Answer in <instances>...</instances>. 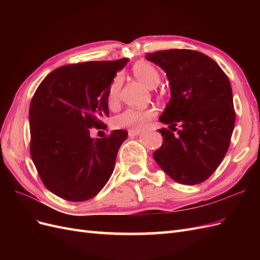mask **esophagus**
<instances>
[{
  "label": "esophagus",
  "mask_w": 260,
  "mask_h": 260,
  "mask_svg": "<svg viewBox=\"0 0 260 260\" xmlns=\"http://www.w3.org/2000/svg\"><path fill=\"white\" fill-rule=\"evenodd\" d=\"M141 133H142V131H140V130H129V136L130 137L139 136V135H141Z\"/></svg>",
  "instance_id": "1"
}]
</instances>
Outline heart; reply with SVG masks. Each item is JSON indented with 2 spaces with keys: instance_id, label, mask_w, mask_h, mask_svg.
Wrapping results in <instances>:
<instances>
[{
  "instance_id": "1",
  "label": "heart",
  "mask_w": 260,
  "mask_h": 260,
  "mask_svg": "<svg viewBox=\"0 0 260 260\" xmlns=\"http://www.w3.org/2000/svg\"><path fill=\"white\" fill-rule=\"evenodd\" d=\"M132 73L138 79L143 82L148 88L154 86L159 82V73L152 64L145 61H140L132 67ZM121 88V77L116 76L111 85H109L107 94V104L109 107H115L119 101V91ZM155 109H135L130 108L118 115L114 125L116 128H124L130 130H143L155 117Z\"/></svg>"
}]
</instances>
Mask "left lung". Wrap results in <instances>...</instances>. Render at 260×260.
<instances>
[{"label": "left lung", "mask_w": 260, "mask_h": 260, "mask_svg": "<svg viewBox=\"0 0 260 260\" xmlns=\"http://www.w3.org/2000/svg\"><path fill=\"white\" fill-rule=\"evenodd\" d=\"M146 58L165 70L170 83L171 99L159 121L175 131L180 124L177 134L159 129L164 142L154 159L177 182L202 183L230 146L235 111L229 78L214 59L198 51H157Z\"/></svg>", "instance_id": "obj_1"}]
</instances>
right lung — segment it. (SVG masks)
<instances>
[{"label":"right lung","mask_w":260,"mask_h":260,"mask_svg":"<svg viewBox=\"0 0 260 260\" xmlns=\"http://www.w3.org/2000/svg\"><path fill=\"white\" fill-rule=\"evenodd\" d=\"M128 58L78 62L44 78L29 109L30 154L49 191L70 202L94 198L111 178L127 130L92 139L90 129H105L107 94Z\"/></svg>","instance_id":"obj_1"}]
</instances>
